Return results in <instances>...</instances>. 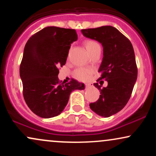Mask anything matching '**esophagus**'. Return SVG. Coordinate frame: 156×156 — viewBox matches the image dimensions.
<instances>
[{"mask_svg":"<svg viewBox=\"0 0 156 156\" xmlns=\"http://www.w3.org/2000/svg\"><path fill=\"white\" fill-rule=\"evenodd\" d=\"M86 88H89V87H91V84L90 83H86Z\"/></svg>","mask_w":156,"mask_h":156,"instance_id":"obj_1","label":"esophagus"}]
</instances>
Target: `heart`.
I'll return each mask as SVG.
<instances>
[{"label":"heart","mask_w":156,"mask_h":156,"mask_svg":"<svg viewBox=\"0 0 156 156\" xmlns=\"http://www.w3.org/2000/svg\"><path fill=\"white\" fill-rule=\"evenodd\" d=\"M84 45H85L86 49L90 54L92 52L98 48H101L100 44L96 42V41L92 40V39H87L84 42ZM92 74V69L89 68H80V69H76L75 72V76L76 78L80 80H88Z\"/></svg>","instance_id":"obj_1"}]
</instances>
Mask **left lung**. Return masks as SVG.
<instances>
[{
	"label": "left lung",
	"instance_id": "1",
	"mask_svg": "<svg viewBox=\"0 0 156 156\" xmlns=\"http://www.w3.org/2000/svg\"><path fill=\"white\" fill-rule=\"evenodd\" d=\"M81 33L103 45V61L98 70L101 76L98 81L108 82V86L103 88L98 83H94L101 91V95L98 101L90 103L89 106L99 116L111 117L127 104L137 79L133 45L126 37L111 26L82 29Z\"/></svg>",
	"mask_w": 156,
	"mask_h": 156
}]
</instances>
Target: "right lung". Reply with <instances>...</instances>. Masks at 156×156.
Listing matches in <instances>:
<instances>
[{"label":"right lung","mask_w":156,"mask_h":156,"mask_svg":"<svg viewBox=\"0 0 156 156\" xmlns=\"http://www.w3.org/2000/svg\"><path fill=\"white\" fill-rule=\"evenodd\" d=\"M77 39L75 29L48 26L26 42L20 76L25 101L39 117L58 116L67 105L70 93L85 88L76 80L63 84L58 78V67L66 64L71 44Z\"/></svg>","instance_id":"right-lung-1"}]
</instances>
